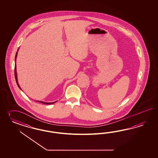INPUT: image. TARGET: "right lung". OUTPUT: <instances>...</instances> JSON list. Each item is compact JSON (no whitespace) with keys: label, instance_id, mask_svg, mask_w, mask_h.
Instances as JSON below:
<instances>
[{"label":"right lung","instance_id":"obj_1","mask_svg":"<svg viewBox=\"0 0 158 158\" xmlns=\"http://www.w3.org/2000/svg\"><path fill=\"white\" fill-rule=\"evenodd\" d=\"M18 50H19V49H18ZM18 50H17V53H16V54H15V62H16V58H17V52H18ZM15 81H16V83H17V85L19 86V89L21 90V88L20 87V86H19V82H18V79H17V69H16V64H15ZM37 101V102H41V103H42V104H53L54 103H55L56 102H57V101H55V102H44V101Z\"/></svg>","mask_w":158,"mask_h":158}]
</instances>
